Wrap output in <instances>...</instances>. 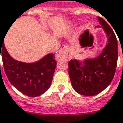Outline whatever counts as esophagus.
Returning <instances> with one entry per match:
<instances>
[{
  "mask_svg": "<svg viewBox=\"0 0 123 123\" xmlns=\"http://www.w3.org/2000/svg\"><path fill=\"white\" fill-rule=\"evenodd\" d=\"M55 60L59 61L61 59H70L72 58L71 49L68 46L64 45L61 48V49L55 54Z\"/></svg>",
  "mask_w": 123,
  "mask_h": 123,
  "instance_id": "obj_1",
  "label": "esophagus"
}]
</instances>
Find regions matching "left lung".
Segmentation results:
<instances>
[{"label":"left lung","instance_id":"8db88e82","mask_svg":"<svg viewBox=\"0 0 123 123\" xmlns=\"http://www.w3.org/2000/svg\"><path fill=\"white\" fill-rule=\"evenodd\" d=\"M98 21L107 37V43L102 53L83 62L73 59L68 62L72 86L76 92L85 96H93L105 90L111 82L117 65V38L105 20L98 17Z\"/></svg>","mask_w":123,"mask_h":123}]
</instances>
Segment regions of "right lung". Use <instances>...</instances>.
<instances>
[{
	"instance_id": "add662e5",
	"label": "right lung",
	"mask_w": 123,
	"mask_h": 123,
	"mask_svg": "<svg viewBox=\"0 0 123 123\" xmlns=\"http://www.w3.org/2000/svg\"><path fill=\"white\" fill-rule=\"evenodd\" d=\"M3 41L0 42V58L1 55L9 81L21 92L31 98L44 93L50 88L54 74L56 66L54 55L49 54L32 63L18 61L8 54Z\"/></svg>"
}]
</instances>
